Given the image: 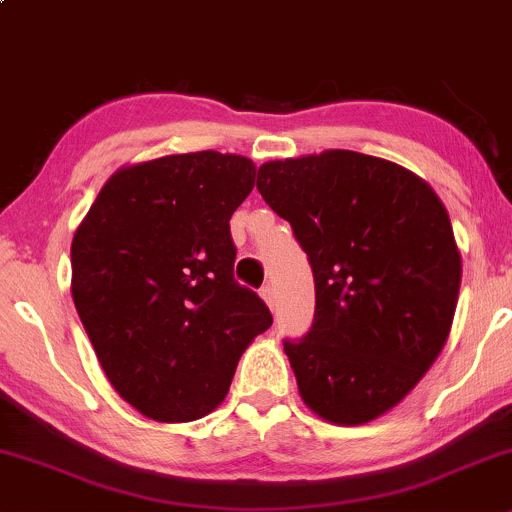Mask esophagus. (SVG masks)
Listing matches in <instances>:
<instances>
[{"instance_id":"34e87169","label":"esophagus","mask_w":512,"mask_h":512,"mask_svg":"<svg viewBox=\"0 0 512 512\" xmlns=\"http://www.w3.org/2000/svg\"><path fill=\"white\" fill-rule=\"evenodd\" d=\"M260 296L264 298V303H267L269 305V308H272V305H274V291H272V286H262V289H260Z\"/></svg>"}]
</instances>
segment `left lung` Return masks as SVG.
<instances>
[{"mask_svg":"<svg viewBox=\"0 0 512 512\" xmlns=\"http://www.w3.org/2000/svg\"><path fill=\"white\" fill-rule=\"evenodd\" d=\"M257 190L313 269V325L284 339L298 392L332 424H368L450 334L462 262L448 211L409 170L344 149L264 163Z\"/></svg>","mask_w":512,"mask_h":512,"instance_id":"obj_1","label":"left lung"}]
</instances>
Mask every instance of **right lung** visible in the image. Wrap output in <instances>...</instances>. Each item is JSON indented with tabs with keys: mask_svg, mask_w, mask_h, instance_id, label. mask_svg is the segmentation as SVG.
<instances>
[{
	"mask_svg": "<svg viewBox=\"0 0 512 512\" xmlns=\"http://www.w3.org/2000/svg\"><path fill=\"white\" fill-rule=\"evenodd\" d=\"M255 187L243 156L197 151L117 170L72 240V298L117 395L156 421L216 409L264 301L233 276L231 216Z\"/></svg>",
	"mask_w": 512,
	"mask_h": 512,
	"instance_id": "right-lung-1",
	"label": "right lung"
}]
</instances>
